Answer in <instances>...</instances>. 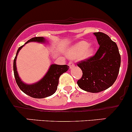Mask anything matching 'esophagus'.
<instances>
[{
	"mask_svg": "<svg viewBox=\"0 0 132 132\" xmlns=\"http://www.w3.org/2000/svg\"><path fill=\"white\" fill-rule=\"evenodd\" d=\"M69 66H70V68L72 69L75 67V64L73 62H69Z\"/></svg>",
	"mask_w": 132,
	"mask_h": 132,
	"instance_id": "obj_1",
	"label": "esophagus"
}]
</instances>
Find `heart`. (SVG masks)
I'll return each instance as SVG.
<instances>
[{"mask_svg": "<svg viewBox=\"0 0 132 132\" xmlns=\"http://www.w3.org/2000/svg\"><path fill=\"white\" fill-rule=\"evenodd\" d=\"M95 51L93 45L89 44L86 41H81L71 46L68 51V56L71 58H77L80 57L82 60L90 58Z\"/></svg>", "mask_w": 132, "mask_h": 132, "instance_id": "heart-1", "label": "heart"}]
</instances>
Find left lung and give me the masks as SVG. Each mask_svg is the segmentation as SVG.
Returning <instances> with one entry per match:
<instances>
[{"label":"left lung","instance_id":"obj_1","mask_svg":"<svg viewBox=\"0 0 132 132\" xmlns=\"http://www.w3.org/2000/svg\"><path fill=\"white\" fill-rule=\"evenodd\" d=\"M99 45L95 55L79 62L83 72L77 84L80 88L92 93L105 90L113 85L117 78L121 64V56L114 42L105 33H94Z\"/></svg>","mask_w":132,"mask_h":132}]
</instances>
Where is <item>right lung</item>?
Here are the masks:
<instances>
[{"label": "right lung", "instance_id": "right-lung-1", "mask_svg": "<svg viewBox=\"0 0 132 132\" xmlns=\"http://www.w3.org/2000/svg\"><path fill=\"white\" fill-rule=\"evenodd\" d=\"M35 42L38 43H46L47 40L44 37H34L27 41L23 45L18 49L16 57L14 59L13 70L15 80L21 90L31 97L36 99H42L53 95L57 90L59 84V78L62 73L67 71L69 69L68 65H58L52 64L44 75V77L37 82L32 84H27L23 82L19 77L16 68V59L19 51L24 45L29 42Z\"/></svg>", "mask_w": 132, "mask_h": 132}]
</instances>
